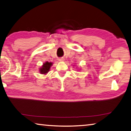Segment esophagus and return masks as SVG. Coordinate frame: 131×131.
<instances>
[{"label":"esophagus","mask_w":131,"mask_h":131,"mask_svg":"<svg viewBox=\"0 0 131 131\" xmlns=\"http://www.w3.org/2000/svg\"><path fill=\"white\" fill-rule=\"evenodd\" d=\"M63 60H64L63 58H60V59H59V61H63Z\"/></svg>","instance_id":"1"}]
</instances>
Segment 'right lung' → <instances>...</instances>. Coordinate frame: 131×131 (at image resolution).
<instances>
[{"label": "right lung", "mask_w": 131, "mask_h": 131, "mask_svg": "<svg viewBox=\"0 0 131 131\" xmlns=\"http://www.w3.org/2000/svg\"><path fill=\"white\" fill-rule=\"evenodd\" d=\"M53 63L49 62H46L43 64V65L41 68L39 69L40 73L42 74H46V73H48L50 70V67L52 66Z\"/></svg>", "instance_id": "obj_1"}]
</instances>
